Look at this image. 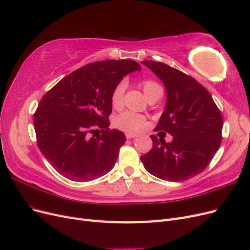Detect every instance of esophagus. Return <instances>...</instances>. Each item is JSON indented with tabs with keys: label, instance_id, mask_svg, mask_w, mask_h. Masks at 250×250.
I'll use <instances>...</instances> for the list:
<instances>
[{
	"label": "esophagus",
	"instance_id": "obj_1",
	"mask_svg": "<svg viewBox=\"0 0 250 250\" xmlns=\"http://www.w3.org/2000/svg\"><path fill=\"white\" fill-rule=\"evenodd\" d=\"M138 134H134V133H131V132H127L126 133V138L127 139H132V138H137Z\"/></svg>",
	"mask_w": 250,
	"mask_h": 250
}]
</instances>
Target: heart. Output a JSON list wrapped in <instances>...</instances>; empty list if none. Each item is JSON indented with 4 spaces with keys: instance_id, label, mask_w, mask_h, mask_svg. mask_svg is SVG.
Returning a JSON list of instances; mask_svg holds the SVG:
<instances>
[{
    "instance_id": "b5f03b06",
    "label": "heart",
    "mask_w": 250,
    "mask_h": 250,
    "mask_svg": "<svg viewBox=\"0 0 250 250\" xmlns=\"http://www.w3.org/2000/svg\"><path fill=\"white\" fill-rule=\"evenodd\" d=\"M142 86L146 97L149 98L151 95L156 93L157 90L162 89V87L152 80H144L142 82ZM127 84L125 81H121L113 88L111 93V104L113 107H120L123 104V97L125 94ZM116 125L120 129L125 130L127 132H139L148 126V121L145 117L139 115L133 111H124L117 118Z\"/></svg>"
}]
</instances>
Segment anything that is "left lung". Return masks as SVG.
<instances>
[{
  "label": "left lung",
  "mask_w": 250,
  "mask_h": 250,
  "mask_svg": "<svg viewBox=\"0 0 250 250\" xmlns=\"http://www.w3.org/2000/svg\"><path fill=\"white\" fill-rule=\"evenodd\" d=\"M144 65L162 80L167 92L165 110L155 131L170 133L173 140L150 135L152 149L141 161L145 169L168 181H184L201 173L210 163L222 141L223 121L208 89L193 77L152 60Z\"/></svg>",
  "instance_id": "1"
}]
</instances>
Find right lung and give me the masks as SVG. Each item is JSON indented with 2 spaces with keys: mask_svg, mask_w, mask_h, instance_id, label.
<instances>
[{
  "mask_svg": "<svg viewBox=\"0 0 250 250\" xmlns=\"http://www.w3.org/2000/svg\"><path fill=\"white\" fill-rule=\"evenodd\" d=\"M141 70L131 59L89 63L42 97L33 119L37 146L59 174L74 181H90L115 167L126 137L108 129L111 93L127 74ZM99 129L102 134L96 136Z\"/></svg>",
  "mask_w": 250,
  "mask_h": 250,
  "instance_id": "add662e5",
  "label": "right lung"
}]
</instances>
